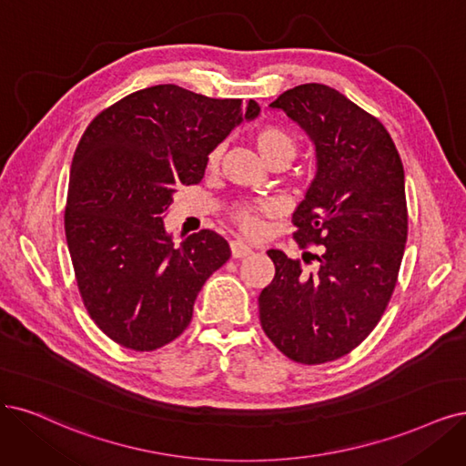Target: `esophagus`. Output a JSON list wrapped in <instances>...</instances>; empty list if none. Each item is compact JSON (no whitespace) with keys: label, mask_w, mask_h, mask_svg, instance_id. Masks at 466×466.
<instances>
[{"label":"esophagus","mask_w":466,"mask_h":466,"mask_svg":"<svg viewBox=\"0 0 466 466\" xmlns=\"http://www.w3.org/2000/svg\"><path fill=\"white\" fill-rule=\"evenodd\" d=\"M230 251H232L234 259H242V257L251 255V248L244 242H239V239H234V242H230Z\"/></svg>","instance_id":"34e87169"}]
</instances>
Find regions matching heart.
I'll return each mask as SVG.
<instances>
[{
    "mask_svg": "<svg viewBox=\"0 0 466 466\" xmlns=\"http://www.w3.org/2000/svg\"><path fill=\"white\" fill-rule=\"evenodd\" d=\"M253 142L268 163L277 161V159H284L289 163L298 153L296 137L288 134L286 130H282L279 127H272V125H265V127L257 128L253 132ZM220 153H222L220 146L211 149L209 157H207V167L215 168L220 161ZM268 211H270V205H267V203L242 201V203H236L230 207V218L244 234L261 236L265 230V224H263L261 217Z\"/></svg>",
    "mask_w": 466,
    "mask_h": 466,
    "instance_id": "obj_1",
    "label": "heart"
}]
</instances>
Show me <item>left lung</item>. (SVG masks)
<instances>
[{"mask_svg": "<svg viewBox=\"0 0 466 466\" xmlns=\"http://www.w3.org/2000/svg\"><path fill=\"white\" fill-rule=\"evenodd\" d=\"M282 109L317 149V177L294 213L303 261L268 249L274 279L259 294L265 334L301 365L351 353L380 322L407 242L405 172L384 125L324 84L279 96Z\"/></svg>", "mask_w": 466, "mask_h": 466, "instance_id": "8db88e82", "label": "left lung"}]
</instances>
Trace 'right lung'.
<instances>
[{
    "instance_id": "1",
    "label": "right lung",
    "mask_w": 466,
    "mask_h": 466,
    "mask_svg": "<svg viewBox=\"0 0 466 466\" xmlns=\"http://www.w3.org/2000/svg\"><path fill=\"white\" fill-rule=\"evenodd\" d=\"M249 99H213L159 84L94 116L76 146L65 234L80 298L97 329L134 351L159 350L192 320L228 242L199 230L175 248L163 217L180 186L201 182L207 157L244 118Z\"/></svg>"
}]
</instances>
